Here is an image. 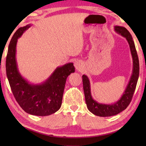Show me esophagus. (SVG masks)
<instances>
[{
  "mask_svg": "<svg viewBox=\"0 0 146 146\" xmlns=\"http://www.w3.org/2000/svg\"><path fill=\"white\" fill-rule=\"evenodd\" d=\"M74 66H75V68L78 71H81L83 68V65L82 61H76L74 63Z\"/></svg>",
  "mask_w": 146,
  "mask_h": 146,
  "instance_id": "esophagus-1",
  "label": "esophagus"
}]
</instances>
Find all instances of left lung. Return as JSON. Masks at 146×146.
<instances>
[{"instance_id": "obj_1", "label": "left lung", "mask_w": 146, "mask_h": 146, "mask_svg": "<svg viewBox=\"0 0 146 146\" xmlns=\"http://www.w3.org/2000/svg\"><path fill=\"white\" fill-rule=\"evenodd\" d=\"M114 30L117 33L126 38L132 57L133 70L131 78L122 97L119 100L112 104H105L98 103L92 98L90 90V83L88 76H82L83 90L86 106L90 111L95 115L100 117H110L119 113L124 110L131 103L135 89L137 85L139 75V63L134 42L133 41L131 33L125 27L122 26H114Z\"/></svg>"}]
</instances>
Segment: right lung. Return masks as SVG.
Wrapping results in <instances>:
<instances>
[{"label": "right lung", "mask_w": 146, "mask_h": 146, "mask_svg": "<svg viewBox=\"0 0 146 146\" xmlns=\"http://www.w3.org/2000/svg\"><path fill=\"white\" fill-rule=\"evenodd\" d=\"M31 26L28 24L19 28L9 43L6 58V74L15 100L21 107L31 115L47 116L60 109L66 79L75 72L73 63L57 67L51 76L41 84H32L19 71L16 61L17 39Z\"/></svg>", "instance_id": "add662e5"}]
</instances>
